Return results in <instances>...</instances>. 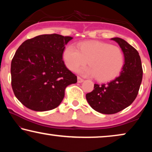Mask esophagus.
<instances>
[{"label":"esophagus","instance_id":"esophagus-1","mask_svg":"<svg viewBox=\"0 0 152 152\" xmlns=\"http://www.w3.org/2000/svg\"><path fill=\"white\" fill-rule=\"evenodd\" d=\"M84 82V80L82 77H77V82L78 83H82Z\"/></svg>","mask_w":152,"mask_h":152}]
</instances>
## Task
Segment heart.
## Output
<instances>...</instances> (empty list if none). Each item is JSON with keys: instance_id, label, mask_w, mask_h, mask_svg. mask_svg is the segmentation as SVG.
<instances>
[{"instance_id": "b5f03b06", "label": "heart", "mask_w": 152, "mask_h": 152, "mask_svg": "<svg viewBox=\"0 0 152 152\" xmlns=\"http://www.w3.org/2000/svg\"><path fill=\"white\" fill-rule=\"evenodd\" d=\"M63 59L71 71H75L88 61L90 66L79 70V72L85 76L95 77L99 82L115 78L124 64V55L119 47L96 41L81 43L77 49L68 45L64 50Z\"/></svg>"}]
</instances>
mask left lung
I'll return each instance as SVG.
<instances>
[{"mask_svg":"<svg viewBox=\"0 0 152 152\" xmlns=\"http://www.w3.org/2000/svg\"><path fill=\"white\" fill-rule=\"evenodd\" d=\"M124 56V64L120 75L107 84H94V89L86 95L93 109L104 114H113L132 104L136 98L142 79V68L138 52L124 39L115 37Z\"/></svg>","mask_w":152,"mask_h":152,"instance_id":"8db88e82","label":"left lung"}]
</instances>
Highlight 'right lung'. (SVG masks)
Segmentation results:
<instances>
[{"label": "right lung", "instance_id": "obj_1", "mask_svg": "<svg viewBox=\"0 0 152 152\" xmlns=\"http://www.w3.org/2000/svg\"><path fill=\"white\" fill-rule=\"evenodd\" d=\"M70 37L43 34L25 41L11 63L12 87L18 100L28 109L45 111L63 100L66 86L75 84V75L62 59Z\"/></svg>", "mask_w": 152, "mask_h": 152}]
</instances>
